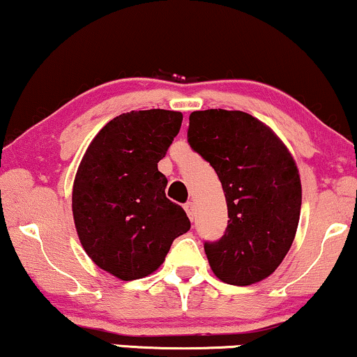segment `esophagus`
<instances>
[{
    "instance_id": "obj_1",
    "label": "esophagus",
    "mask_w": 357,
    "mask_h": 357,
    "mask_svg": "<svg viewBox=\"0 0 357 357\" xmlns=\"http://www.w3.org/2000/svg\"><path fill=\"white\" fill-rule=\"evenodd\" d=\"M184 209H186V213H188V216H190V220H191V221L195 220V214H196L195 203H191V201H188V203L184 204Z\"/></svg>"
}]
</instances>
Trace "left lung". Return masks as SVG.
I'll return each mask as SVG.
<instances>
[{"label":"left lung","instance_id":"8db88e82","mask_svg":"<svg viewBox=\"0 0 357 357\" xmlns=\"http://www.w3.org/2000/svg\"><path fill=\"white\" fill-rule=\"evenodd\" d=\"M188 143L214 167L226 196L225 236L204 243L213 273L234 286L271 276L301 213V178L291 153L271 128L243 111H195Z\"/></svg>","mask_w":357,"mask_h":357}]
</instances>
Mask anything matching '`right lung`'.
Segmentation results:
<instances>
[{"mask_svg":"<svg viewBox=\"0 0 357 357\" xmlns=\"http://www.w3.org/2000/svg\"><path fill=\"white\" fill-rule=\"evenodd\" d=\"M183 123L167 109L116 116L94 136L73 184V218L86 255L123 281L162 264L171 244L191 222L166 197V156Z\"/></svg>","mask_w":357,"mask_h":357,"instance_id":"obj_1","label":"right lung"}]
</instances>
